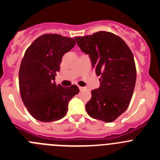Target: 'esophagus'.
Instances as JSON below:
<instances>
[{"mask_svg":"<svg viewBox=\"0 0 160 160\" xmlns=\"http://www.w3.org/2000/svg\"><path fill=\"white\" fill-rule=\"evenodd\" d=\"M79 90H81V91H82V90H86V88H85V87H79Z\"/></svg>","mask_w":160,"mask_h":160,"instance_id":"obj_1","label":"esophagus"}]
</instances>
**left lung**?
I'll list each match as a JSON object with an SVG mask.
<instances>
[{
  "label": "left lung",
  "instance_id": "1",
  "mask_svg": "<svg viewBox=\"0 0 160 160\" xmlns=\"http://www.w3.org/2000/svg\"><path fill=\"white\" fill-rule=\"evenodd\" d=\"M78 46L89 54L99 78V88L91 90L86 105L91 118L111 122L128 109L136 81L134 56L126 42L112 32L99 31L76 37Z\"/></svg>",
  "mask_w": 160,
  "mask_h": 160
}]
</instances>
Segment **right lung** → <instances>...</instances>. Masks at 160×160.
Listing matches in <instances>:
<instances>
[{
    "instance_id": "right-lung-1",
    "label": "right lung",
    "mask_w": 160,
    "mask_h": 160,
    "mask_svg": "<svg viewBox=\"0 0 160 160\" xmlns=\"http://www.w3.org/2000/svg\"><path fill=\"white\" fill-rule=\"evenodd\" d=\"M76 42L59 34H44L25 50L19 70V88L22 101L35 119L57 121L67 114L68 104L78 94L76 85L63 87L54 80L62 58Z\"/></svg>"
}]
</instances>
